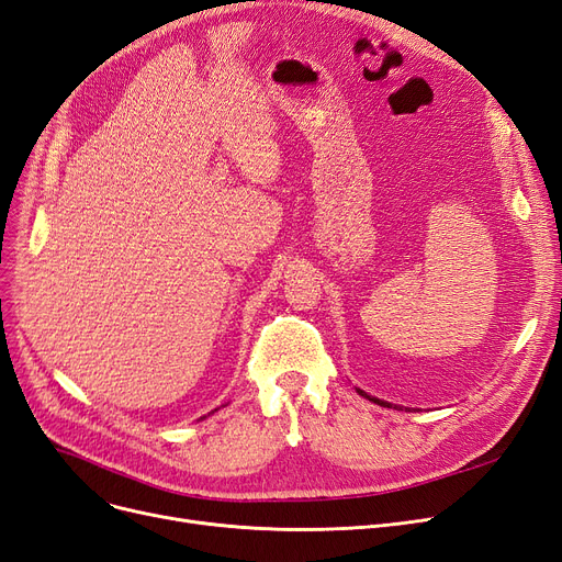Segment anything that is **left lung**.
I'll use <instances>...</instances> for the list:
<instances>
[{
	"mask_svg": "<svg viewBox=\"0 0 562 562\" xmlns=\"http://www.w3.org/2000/svg\"><path fill=\"white\" fill-rule=\"evenodd\" d=\"M359 394H362V396H367L369 401H373V403H378V406H385V408H392V403H387V401H380V398H375V396H369L367 392H362V390H357Z\"/></svg>",
	"mask_w": 562,
	"mask_h": 562,
	"instance_id": "left-lung-1",
	"label": "left lung"
}]
</instances>
